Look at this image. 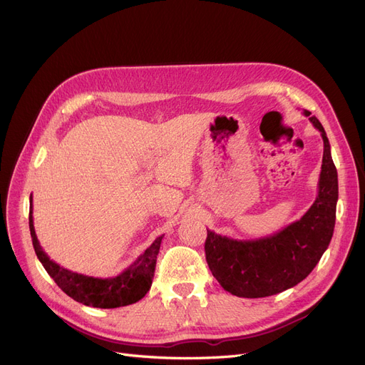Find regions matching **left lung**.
Returning <instances> with one entry per match:
<instances>
[{"instance_id":"1","label":"left lung","mask_w":365,"mask_h":365,"mask_svg":"<svg viewBox=\"0 0 365 365\" xmlns=\"http://www.w3.org/2000/svg\"><path fill=\"white\" fill-rule=\"evenodd\" d=\"M308 120L322 135L323 159L317 197L304 217L260 239L239 240L207 230L205 251L210 272L224 290L239 298H264L299 284L332 239L339 175L325 129L314 115Z\"/></svg>"}]
</instances>
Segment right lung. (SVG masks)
Masks as SVG:
<instances>
[{"instance_id": "right-lung-1", "label": "right lung", "mask_w": 365, "mask_h": 365, "mask_svg": "<svg viewBox=\"0 0 365 365\" xmlns=\"http://www.w3.org/2000/svg\"><path fill=\"white\" fill-rule=\"evenodd\" d=\"M30 232L33 239V247L37 259L43 264L49 277L57 282V286L76 302L94 308H117L138 302L150 290L156 255L160 248V242L164 236L155 239L140 257L135 260L123 272L113 278H94L83 274L67 271L63 266L52 262L48 254L40 247L34 222H33V197H30Z\"/></svg>"}]
</instances>
